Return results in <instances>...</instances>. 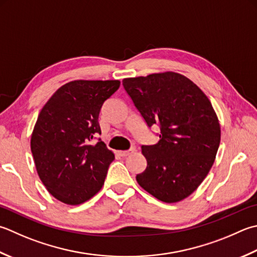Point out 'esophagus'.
Returning <instances> with one entry per match:
<instances>
[{
  "mask_svg": "<svg viewBox=\"0 0 257 257\" xmlns=\"http://www.w3.org/2000/svg\"><path fill=\"white\" fill-rule=\"evenodd\" d=\"M132 153H134V149H130V150H120L118 152V154L121 156V157H127L128 155H130Z\"/></svg>",
  "mask_w": 257,
  "mask_h": 257,
  "instance_id": "esophagus-1",
  "label": "esophagus"
}]
</instances>
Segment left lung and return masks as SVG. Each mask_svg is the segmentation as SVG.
<instances>
[{"label":"left lung","mask_w":257,"mask_h":257,"mask_svg":"<svg viewBox=\"0 0 257 257\" xmlns=\"http://www.w3.org/2000/svg\"><path fill=\"white\" fill-rule=\"evenodd\" d=\"M122 85L148 128L158 125L159 142L142 146L147 168L138 184L165 203L194 193L214 164L220 142L218 119L208 98L175 72L123 79Z\"/></svg>","instance_id":"8db88e82"}]
</instances>
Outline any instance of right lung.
<instances>
[{"instance_id": "obj_1", "label": "right lung", "mask_w": 257, "mask_h": 257, "mask_svg": "<svg viewBox=\"0 0 257 257\" xmlns=\"http://www.w3.org/2000/svg\"><path fill=\"white\" fill-rule=\"evenodd\" d=\"M119 85L118 80H75L58 89L40 112L31 152L40 179L60 202L82 204L101 189L114 155L97 138L98 119Z\"/></svg>"}]
</instances>
